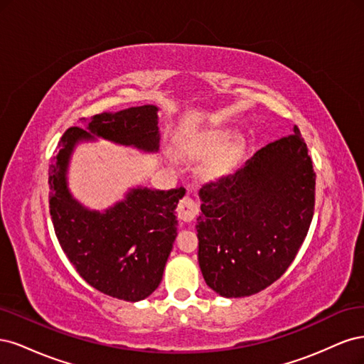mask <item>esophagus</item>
<instances>
[{
    "mask_svg": "<svg viewBox=\"0 0 364 364\" xmlns=\"http://www.w3.org/2000/svg\"><path fill=\"white\" fill-rule=\"evenodd\" d=\"M197 215V205L190 196H185L178 205V217L183 222H191Z\"/></svg>",
    "mask_w": 364,
    "mask_h": 364,
    "instance_id": "34e87169",
    "label": "esophagus"
}]
</instances>
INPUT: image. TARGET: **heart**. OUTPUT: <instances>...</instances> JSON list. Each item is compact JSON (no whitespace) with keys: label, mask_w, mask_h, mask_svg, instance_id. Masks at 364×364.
Listing matches in <instances>:
<instances>
[{"label":"heart","mask_w":364,"mask_h":364,"mask_svg":"<svg viewBox=\"0 0 364 364\" xmlns=\"http://www.w3.org/2000/svg\"><path fill=\"white\" fill-rule=\"evenodd\" d=\"M229 139L230 134L228 130H206L193 138L185 146V150L194 158H208L211 156L212 158L205 165L203 173L208 179L220 181L234 171L245 150L243 142L235 141L228 145Z\"/></svg>","instance_id":"heart-1"}]
</instances>
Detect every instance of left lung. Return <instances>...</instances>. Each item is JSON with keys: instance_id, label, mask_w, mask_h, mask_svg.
Returning a JSON list of instances; mask_svg holds the SVG:
<instances>
[{"instance_id": "left-lung-1", "label": "left lung", "mask_w": 364, "mask_h": 364, "mask_svg": "<svg viewBox=\"0 0 364 364\" xmlns=\"http://www.w3.org/2000/svg\"><path fill=\"white\" fill-rule=\"evenodd\" d=\"M293 132L200 188L199 266L220 296L267 289L290 267L310 229L316 173L299 129Z\"/></svg>"}]
</instances>
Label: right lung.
I'll return each mask as SVG.
<instances>
[{
	"label": "right lung",
	"instance_id": "obj_1",
	"mask_svg": "<svg viewBox=\"0 0 364 364\" xmlns=\"http://www.w3.org/2000/svg\"><path fill=\"white\" fill-rule=\"evenodd\" d=\"M156 112V106L144 105L82 118L87 130L70 127L65 132L48 173L50 214L65 255L91 287L129 302L146 299L161 284L178 235L174 211L185 188L159 191L138 186L105 213L91 211L71 196L67 170L77 142L94 139L92 135L158 151Z\"/></svg>",
	"mask_w": 364,
	"mask_h": 364
}]
</instances>
